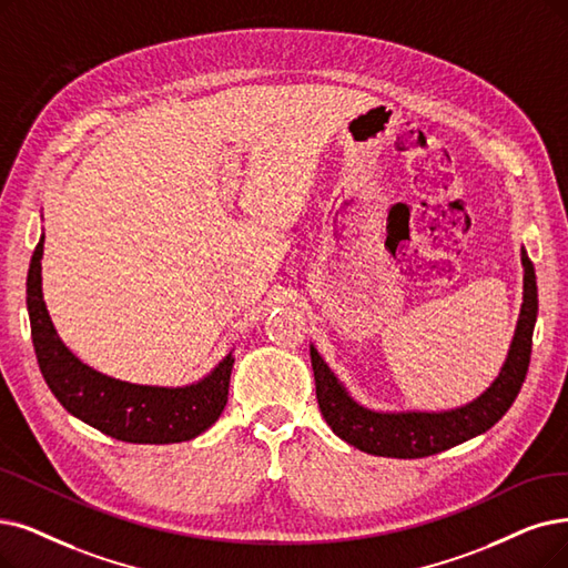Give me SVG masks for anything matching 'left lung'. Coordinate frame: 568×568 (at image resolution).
<instances>
[{"mask_svg":"<svg viewBox=\"0 0 568 568\" xmlns=\"http://www.w3.org/2000/svg\"><path fill=\"white\" fill-rule=\"evenodd\" d=\"M521 267H525L521 307L501 371L478 398L449 407V410H377V407L363 405L331 371L316 347L310 345L316 400L333 434L375 457L419 459L462 445L491 428L515 403L529 371L531 337L538 316V286L536 270L525 246H521Z\"/></svg>","mask_w":568,"mask_h":568,"instance_id":"obj_1","label":"left lung"}]
</instances>
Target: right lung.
<instances>
[{
  "label": "right lung",
  "instance_id": "right-lung-1",
  "mask_svg": "<svg viewBox=\"0 0 568 568\" xmlns=\"http://www.w3.org/2000/svg\"><path fill=\"white\" fill-rule=\"evenodd\" d=\"M41 258L43 233L28 270V314L41 375L64 410L125 443L168 445L205 434L229 403L235 347L207 375L179 387L104 375L90 368L60 339L43 303Z\"/></svg>",
  "mask_w": 568,
  "mask_h": 568
}]
</instances>
